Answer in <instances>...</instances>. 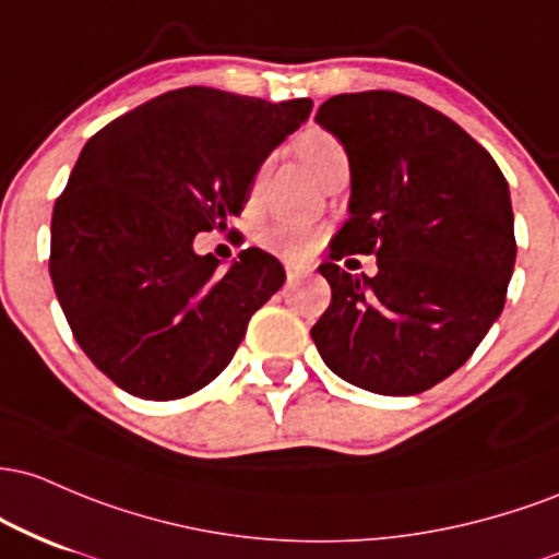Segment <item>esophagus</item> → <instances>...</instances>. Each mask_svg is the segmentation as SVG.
<instances>
[{"mask_svg": "<svg viewBox=\"0 0 559 559\" xmlns=\"http://www.w3.org/2000/svg\"><path fill=\"white\" fill-rule=\"evenodd\" d=\"M311 269L304 266V263H296V261H285V274H287V282H296L300 277H306Z\"/></svg>", "mask_w": 559, "mask_h": 559, "instance_id": "34e87169", "label": "esophagus"}]
</instances>
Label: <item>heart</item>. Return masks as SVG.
<instances>
[{
  "label": "heart",
  "instance_id": "b5f03b06",
  "mask_svg": "<svg viewBox=\"0 0 559 559\" xmlns=\"http://www.w3.org/2000/svg\"><path fill=\"white\" fill-rule=\"evenodd\" d=\"M296 153L300 155V160L317 174L319 179L328 181L332 177L335 168H341L343 163H348L346 147L324 129H306L304 134H298ZM263 174H266V166H261L255 171L253 181H250V198H259L261 185H263ZM324 231L313 224H277V227L266 229L261 235V242L274 253H280L282 259L290 261H304L309 255L317 253V248L322 246Z\"/></svg>",
  "mask_w": 559,
  "mask_h": 559
}]
</instances>
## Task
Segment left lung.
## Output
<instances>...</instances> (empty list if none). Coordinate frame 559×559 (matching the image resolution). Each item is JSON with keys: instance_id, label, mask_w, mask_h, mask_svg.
Here are the masks:
<instances>
[{"instance_id": "left-lung-1", "label": "left lung", "mask_w": 559, "mask_h": 559, "mask_svg": "<svg viewBox=\"0 0 559 559\" xmlns=\"http://www.w3.org/2000/svg\"><path fill=\"white\" fill-rule=\"evenodd\" d=\"M317 123L346 147L350 200L319 266L332 300L311 337L350 385L415 396L456 372L504 309L510 187L465 129L406 94H337ZM350 252L378 254L379 274L343 273L334 261Z\"/></svg>"}]
</instances>
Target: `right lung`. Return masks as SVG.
Wrapping results in <instances>:
<instances>
[{
  "label": "right lung",
  "instance_id": "obj_1",
  "mask_svg": "<svg viewBox=\"0 0 559 559\" xmlns=\"http://www.w3.org/2000/svg\"><path fill=\"white\" fill-rule=\"evenodd\" d=\"M311 108L185 86L84 144L52 211L49 277L81 350L131 396L209 385L282 287L266 250L246 248L218 272L192 242L240 216L261 163Z\"/></svg>",
  "mask_w": 559,
  "mask_h": 559
}]
</instances>
